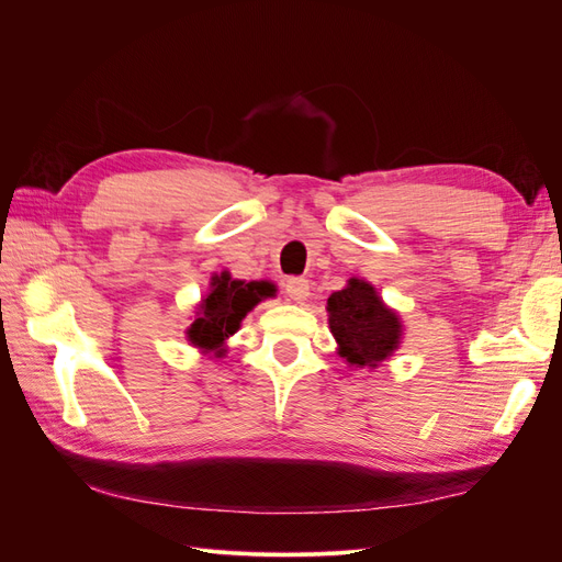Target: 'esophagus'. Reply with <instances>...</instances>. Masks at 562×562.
Masks as SVG:
<instances>
[{
    "label": "esophagus",
    "instance_id": "obj_1",
    "mask_svg": "<svg viewBox=\"0 0 562 562\" xmlns=\"http://www.w3.org/2000/svg\"><path fill=\"white\" fill-rule=\"evenodd\" d=\"M285 293L295 302H304L310 297V281L304 277H291L285 281Z\"/></svg>",
    "mask_w": 562,
    "mask_h": 562
}]
</instances>
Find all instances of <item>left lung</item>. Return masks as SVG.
Masks as SVG:
<instances>
[{"mask_svg": "<svg viewBox=\"0 0 562 562\" xmlns=\"http://www.w3.org/2000/svg\"><path fill=\"white\" fill-rule=\"evenodd\" d=\"M328 314L339 356L351 366L378 368L398 347V316L386 310L375 288L361 279H351L345 291L328 297Z\"/></svg>", "mask_w": 562, "mask_h": 562, "instance_id": "1", "label": "left lung"}]
</instances>
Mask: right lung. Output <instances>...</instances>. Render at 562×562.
I'll return each mask as SVG.
<instances>
[{
    "label": "right lung",
    "mask_w": 562,
    "mask_h": 562,
    "mask_svg": "<svg viewBox=\"0 0 562 562\" xmlns=\"http://www.w3.org/2000/svg\"><path fill=\"white\" fill-rule=\"evenodd\" d=\"M213 291L203 297L199 307V318L187 330L190 342L215 351V356H223V342L239 330L241 318L258 304L262 297L274 293V285L267 281H234L229 274H220L213 279Z\"/></svg>",
    "instance_id": "right-lung-1"
}]
</instances>
